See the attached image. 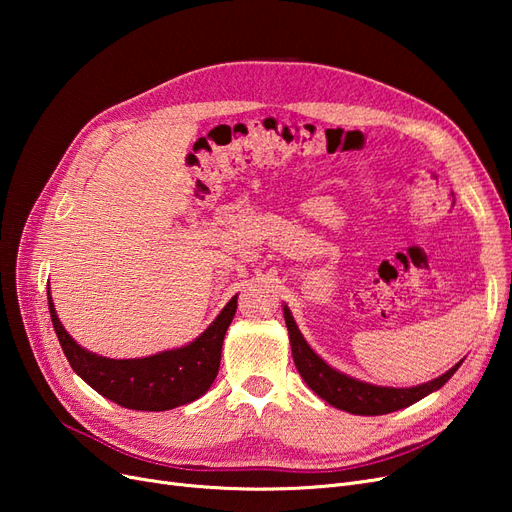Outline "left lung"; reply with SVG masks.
Segmentation results:
<instances>
[{
  "label": "left lung",
  "instance_id": "obj_1",
  "mask_svg": "<svg viewBox=\"0 0 512 512\" xmlns=\"http://www.w3.org/2000/svg\"><path fill=\"white\" fill-rule=\"evenodd\" d=\"M284 320L288 327L292 359L297 365L301 378L307 382L318 397H322L333 408H339L350 414L361 416H378L389 414L401 408H408L416 404L418 399L427 397L429 393L442 389V386L451 380V376L459 369L463 361H459L455 367H451L446 374L433 378L425 384L410 386V389H395V386H378L369 384L363 380H356L348 374H342L335 367H331L327 361H322L320 356L305 342L303 333L299 331L297 322H294L288 305H284Z\"/></svg>",
  "mask_w": 512,
  "mask_h": 512
}]
</instances>
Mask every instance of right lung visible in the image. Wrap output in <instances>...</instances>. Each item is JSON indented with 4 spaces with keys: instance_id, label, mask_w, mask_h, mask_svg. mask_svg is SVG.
Masks as SVG:
<instances>
[{
    "instance_id": "right-lung-1",
    "label": "right lung",
    "mask_w": 512,
    "mask_h": 512,
    "mask_svg": "<svg viewBox=\"0 0 512 512\" xmlns=\"http://www.w3.org/2000/svg\"><path fill=\"white\" fill-rule=\"evenodd\" d=\"M49 294V312L68 363L91 389L128 410L162 412L192 404L203 397L218 376L224 335L237 312L232 297L209 327L194 342L143 359H106L76 344L59 322Z\"/></svg>"
}]
</instances>
